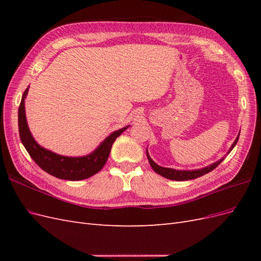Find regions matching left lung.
<instances>
[{"mask_svg": "<svg viewBox=\"0 0 261 261\" xmlns=\"http://www.w3.org/2000/svg\"><path fill=\"white\" fill-rule=\"evenodd\" d=\"M239 136H238V138L235 139V141L233 143V145H232L230 150H232L235 147L236 143H238V140H239ZM228 152H230V151H228ZM147 158H148L150 165H151V168L153 169V171L155 173H158V174H160L161 176H163L165 178H169V179H172V180H188V179H194V178H197V177H200V176H202L204 174H207V173L211 172L212 170H215L218 167V165L223 161V159H221L218 162L212 163L211 165H208L207 168H203V169H200V170L178 171V170L170 169V168H163V167H160V165H158L156 163H154L152 161L151 158L149 156L148 151H147Z\"/></svg>", "mask_w": 261, "mask_h": 261, "instance_id": "left-lung-1", "label": "left lung"}]
</instances>
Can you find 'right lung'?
<instances>
[{
  "mask_svg": "<svg viewBox=\"0 0 261 261\" xmlns=\"http://www.w3.org/2000/svg\"><path fill=\"white\" fill-rule=\"evenodd\" d=\"M27 92L28 88L22 94L18 109L19 137L31 159L39 167L55 177L68 180H81L88 178L105 167L115 139L125 129H127L128 126L113 132L111 135L102 141L101 145L92 153L88 155L78 158L60 155L39 146L34 137L31 136L25 114V98L27 96Z\"/></svg>",
  "mask_w": 261,
  "mask_h": 261,
  "instance_id": "1",
  "label": "right lung"
}]
</instances>
